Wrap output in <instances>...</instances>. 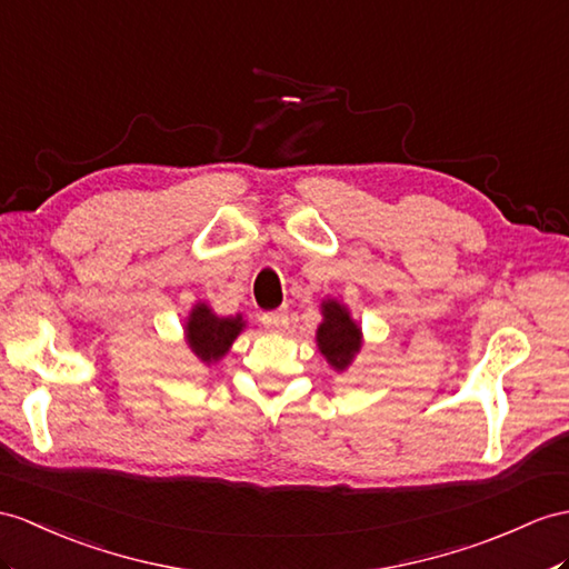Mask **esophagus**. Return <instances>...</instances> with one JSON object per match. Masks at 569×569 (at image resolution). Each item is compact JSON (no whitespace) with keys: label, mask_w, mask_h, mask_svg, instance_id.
<instances>
[{"label":"esophagus","mask_w":569,"mask_h":569,"mask_svg":"<svg viewBox=\"0 0 569 569\" xmlns=\"http://www.w3.org/2000/svg\"><path fill=\"white\" fill-rule=\"evenodd\" d=\"M260 321H262V326H266L268 330L280 332V330H284L289 326V316H287V311H268V313H262Z\"/></svg>","instance_id":"1"}]
</instances>
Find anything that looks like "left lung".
Returning a JSON list of instances; mask_svg holds the SVG:
<instances>
[{"instance_id":"left-lung-1","label":"left lung","mask_w":569,"mask_h":569,"mask_svg":"<svg viewBox=\"0 0 569 569\" xmlns=\"http://www.w3.org/2000/svg\"><path fill=\"white\" fill-rule=\"evenodd\" d=\"M321 316L323 321L316 328L318 352L323 355L330 369H336L338 373L348 371L365 345L362 326L355 321L348 303H342L340 299H323Z\"/></svg>"}]
</instances>
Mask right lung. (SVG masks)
Returning a JSON list of instances; mask_svg holds the SVG:
<instances>
[{
	"instance_id": "add662e5",
	"label": "right lung",
	"mask_w": 569,
	"mask_h": 569,
	"mask_svg": "<svg viewBox=\"0 0 569 569\" xmlns=\"http://www.w3.org/2000/svg\"><path fill=\"white\" fill-rule=\"evenodd\" d=\"M243 328V313L219 316L207 301H196L183 323V340L198 362L210 367L229 355L233 340L241 336Z\"/></svg>"
}]
</instances>
